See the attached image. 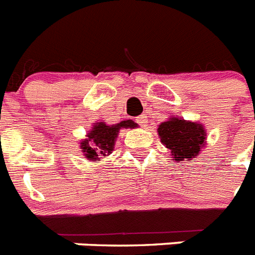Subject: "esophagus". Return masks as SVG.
<instances>
[{"mask_svg": "<svg viewBox=\"0 0 255 255\" xmlns=\"http://www.w3.org/2000/svg\"><path fill=\"white\" fill-rule=\"evenodd\" d=\"M136 122H137L138 124H140L141 127H146V124H147V121L145 119L144 115H140V117L136 118Z\"/></svg>", "mask_w": 255, "mask_h": 255, "instance_id": "esophagus-1", "label": "esophagus"}]
</instances>
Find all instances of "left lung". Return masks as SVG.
Returning <instances> with one entry per match:
<instances>
[{
	"label": "left lung",
	"mask_w": 255,
	"mask_h": 255,
	"mask_svg": "<svg viewBox=\"0 0 255 255\" xmlns=\"http://www.w3.org/2000/svg\"><path fill=\"white\" fill-rule=\"evenodd\" d=\"M160 141L168 147L177 162L190 160L200 153L205 145V129L202 126L179 118H171L158 128Z\"/></svg>",
	"instance_id": "obj_1"
}]
</instances>
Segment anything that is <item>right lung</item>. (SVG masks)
<instances>
[{
    "instance_id": "add662e5",
    "label": "right lung",
    "mask_w": 255,
    "mask_h": 255,
    "mask_svg": "<svg viewBox=\"0 0 255 255\" xmlns=\"http://www.w3.org/2000/svg\"><path fill=\"white\" fill-rule=\"evenodd\" d=\"M133 127H136V123L132 121H123L115 126H108L104 122H100L93 127L84 142H81L85 157L91 158L92 160H98V157L101 155H109L114 150V144L119 129Z\"/></svg>"
}]
</instances>
